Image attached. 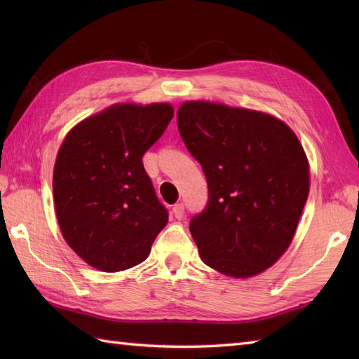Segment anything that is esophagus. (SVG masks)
Masks as SVG:
<instances>
[{"mask_svg": "<svg viewBox=\"0 0 359 359\" xmlns=\"http://www.w3.org/2000/svg\"><path fill=\"white\" fill-rule=\"evenodd\" d=\"M172 215H174V217L175 219H182L184 217V215H185V207H184V203H175L174 207H172Z\"/></svg>", "mask_w": 359, "mask_h": 359, "instance_id": "esophagus-1", "label": "esophagus"}]
</instances>
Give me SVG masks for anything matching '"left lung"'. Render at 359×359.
<instances>
[{
	"label": "left lung",
	"mask_w": 359,
	"mask_h": 359,
	"mask_svg": "<svg viewBox=\"0 0 359 359\" xmlns=\"http://www.w3.org/2000/svg\"><path fill=\"white\" fill-rule=\"evenodd\" d=\"M177 126L208 184L207 210L189 222L203 264L230 278L261 274L290 247L309 197L299 139L270 114L205 100L182 103Z\"/></svg>",
	"instance_id": "left-lung-1"
}]
</instances>
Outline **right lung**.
Returning a JSON list of instances; mask_svg holds the SVG:
<instances>
[{
    "instance_id": "1",
    "label": "right lung",
    "mask_w": 359,
    "mask_h": 359,
    "mask_svg": "<svg viewBox=\"0 0 359 359\" xmlns=\"http://www.w3.org/2000/svg\"><path fill=\"white\" fill-rule=\"evenodd\" d=\"M172 116L165 102L116 103L66 134L53 166V207L66 243L94 269L143 262L168 224L142 157Z\"/></svg>"
}]
</instances>
